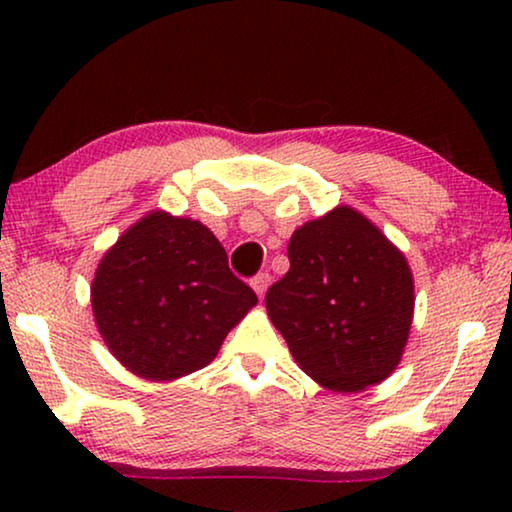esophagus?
I'll use <instances>...</instances> for the list:
<instances>
[{
	"label": "esophagus",
	"instance_id": "esophagus-1",
	"mask_svg": "<svg viewBox=\"0 0 512 512\" xmlns=\"http://www.w3.org/2000/svg\"><path fill=\"white\" fill-rule=\"evenodd\" d=\"M251 286H254V291L258 293V298H263L265 291H268V286H270V275H268V272H258V275L251 279Z\"/></svg>",
	"mask_w": 512,
	"mask_h": 512
}]
</instances>
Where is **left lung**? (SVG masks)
<instances>
[{
    "mask_svg": "<svg viewBox=\"0 0 512 512\" xmlns=\"http://www.w3.org/2000/svg\"><path fill=\"white\" fill-rule=\"evenodd\" d=\"M289 261V272L265 293V307L298 366L340 394L387 380L415 312L401 251L342 205L291 235Z\"/></svg>",
    "mask_w": 512,
    "mask_h": 512,
    "instance_id": "1",
    "label": "left lung"
}]
</instances>
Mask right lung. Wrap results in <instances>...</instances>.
<instances>
[{
    "mask_svg": "<svg viewBox=\"0 0 512 512\" xmlns=\"http://www.w3.org/2000/svg\"><path fill=\"white\" fill-rule=\"evenodd\" d=\"M90 300L111 354L153 382L205 368L258 303L212 230L158 209L102 256Z\"/></svg>",
    "mask_w": 512,
    "mask_h": 512,
    "instance_id": "right-lung-1",
    "label": "right lung"
}]
</instances>
